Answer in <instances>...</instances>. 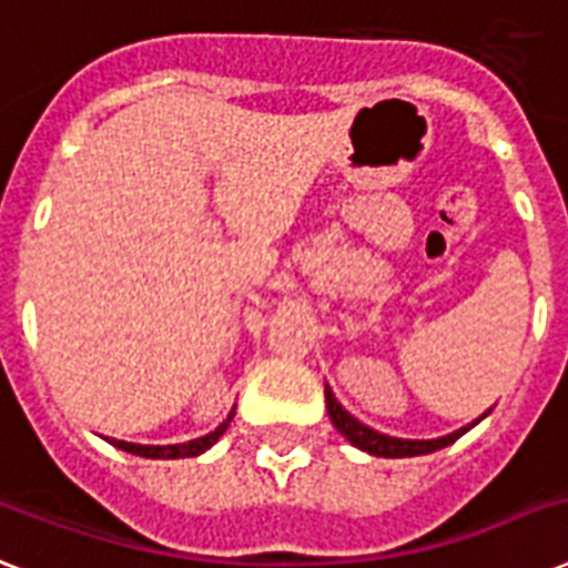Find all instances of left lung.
Wrapping results in <instances>:
<instances>
[{"instance_id":"8db88e82","label":"left lung","mask_w":568,"mask_h":568,"mask_svg":"<svg viewBox=\"0 0 568 568\" xmlns=\"http://www.w3.org/2000/svg\"><path fill=\"white\" fill-rule=\"evenodd\" d=\"M324 397H327V413H329V422L336 427L342 436H345L351 445H356L359 450L365 454H372V457H388V459H400V457H422V454H433V450L439 448H448L450 442H457L463 433H468L475 424H480L486 415L493 413V406L486 409L480 418H475L471 424L466 427H459V430L448 433V436H439V439H400V436H388V433H379L368 424H363L359 418L347 413L345 406L338 404L336 395H333V388L324 386Z\"/></svg>"}]
</instances>
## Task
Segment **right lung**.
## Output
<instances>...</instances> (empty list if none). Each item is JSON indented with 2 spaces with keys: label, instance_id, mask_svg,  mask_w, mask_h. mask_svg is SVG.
<instances>
[{
  "label": "right lung",
  "instance_id": "1",
  "mask_svg": "<svg viewBox=\"0 0 568 568\" xmlns=\"http://www.w3.org/2000/svg\"><path fill=\"white\" fill-rule=\"evenodd\" d=\"M232 415H235V409H230V415L223 418L217 427H214L212 433H205V436H196V439H189V442H180V445H138V442H123V439H111V436H105V442L109 445H114V448L126 450V454H135V457H146V459H182V457H200L203 450H209L214 445V442L221 439L223 433H226V427H230Z\"/></svg>",
  "mask_w": 568,
  "mask_h": 568
}]
</instances>
